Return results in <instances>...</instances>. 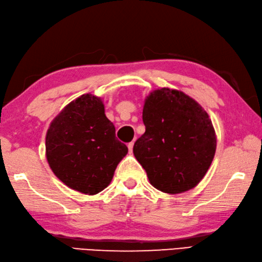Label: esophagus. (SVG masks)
<instances>
[{"mask_svg": "<svg viewBox=\"0 0 262 262\" xmlns=\"http://www.w3.org/2000/svg\"><path fill=\"white\" fill-rule=\"evenodd\" d=\"M128 150H129V154L133 152V146H134V142H130V143H128Z\"/></svg>", "mask_w": 262, "mask_h": 262, "instance_id": "obj_1", "label": "esophagus"}]
</instances>
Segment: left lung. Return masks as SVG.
Returning a JSON list of instances; mask_svg holds the SVG:
<instances>
[{
	"label": "left lung",
	"mask_w": 262,
	"mask_h": 262,
	"mask_svg": "<svg viewBox=\"0 0 262 262\" xmlns=\"http://www.w3.org/2000/svg\"><path fill=\"white\" fill-rule=\"evenodd\" d=\"M145 133L133 152L149 182L177 194L191 190L205 177L216 150L212 120L203 106L181 90H152L143 106Z\"/></svg>",
	"instance_id": "obj_1"
}]
</instances>
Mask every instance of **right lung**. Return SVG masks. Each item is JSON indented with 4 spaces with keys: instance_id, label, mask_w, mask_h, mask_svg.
I'll use <instances>...</instances> for the list:
<instances>
[{
    "instance_id": "1",
    "label": "right lung",
    "mask_w": 262,
    "mask_h": 262,
    "mask_svg": "<svg viewBox=\"0 0 262 262\" xmlns=\"http://www.w3.org/2000/svg\"><path fill=\"white\" fill-rule=\"evenodd\" d=\"M128 147L117 140L104 102L83 94L69 103L46 135V157L54 174L69 188L96 194L111 183Z\"/></svg>"
}]
</instances>
